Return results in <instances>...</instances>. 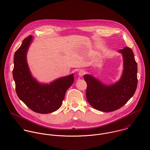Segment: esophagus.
I'll return each instance as SVG.
<instances>
[{"label":"esophagus","instance_id":"34e87169","mask_svg":"<svg viewBox=\"0 0 150 150\" xmlns=\"http://www.w3.org/2000/svg\"><path fill=\"white\" fill-rule=\"evenodd\" d=\"M85 74V71L83 70H80L79 71V76L80 77H83Z\"/></svg>","mask_w":150,"mask_h":150}]
</instances>
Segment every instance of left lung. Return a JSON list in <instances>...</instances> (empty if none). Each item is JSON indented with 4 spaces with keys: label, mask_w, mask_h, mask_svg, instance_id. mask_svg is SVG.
Listing matches in <instances>:
<instances>
[{
    "label": "left lung",
    "mask_w": 150,
    "mask_h": 150,
    "mask_svg": "<svg viewBox=\"0 0 150 150\" xmlns=\"http://www.w3.org/2000/svg\"><path fill=\"white\" fill-rule=\"evenodd\" d=\"M123 58L120 79L113 84H105L91 74H85L87 101L94 108L111 112L122 107L133 96L137 86V66L133 51L125 47L118 51Z\"/></svg>",
    "instance_id": "8db88e82"
}]
</instances>
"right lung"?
<instances>
[{"label":"right lung","mask_w":150,"mask_h":150,"mask_svg":"<svg viewBox=\"0 0 150 150\" xmlns=\"http://www.w3.org/2000/svg\"><path fill=\"white\" fill-rule=\"evenodd\" d=\"M33 37L25 38L14 56L13 79L18 98L32 111L48 114L61 106L66 91L74 82L73 74L48 83L38 81L32 74L27 62V53Z\"/></svg>","instance_id":"obj_1"}]
</instances>
